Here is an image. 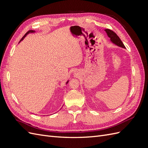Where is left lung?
Here are the masks:
<instances>
[{
    "label": "left lung",
    "mask_w": 148,
    "mask_h": 148,
    "mask_svg": "<svg viewBox=\"0 0 148 148\" xmlns=\"http://www.w3.org/2000/svg\"><path fill=\"white\" fill-rule=\"evenodd\" d=\"M104 30L106 32L107 36H108V37L110 38V41L112 42L115 44V45H117L119 47H121L122 48H125L124 44H123L122 41H121V39L119 38V37L117 35V34L114 33L113 31H112L109 29H106Z\"/></svg>",
    "instance_id": "obj_1"
}]
</instances>
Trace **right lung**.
Segmentation results:
<instances>
[{
	"label": "right lung",
	"instance_id": "right-lung-1",
	"mask_svg": "<svg viewBox=\"0 0 148 148\" xmlns=\"http://www.w3.org/2000/svg\"><path fill=\"white\" fill-rule=\"evenodd\" d=\"M34 32H35V31H33V30H29V31H28V32L26 33V34L24 35V36H23V38H22L21 39V40H20V42H21V41H22V40H23V39H24V38H25L26 36V35L28 34L29 33H34ZM69 80H68V81H67V82L66 83V84L68 83H69Z\"/></svg>",
	"mask_w": 148,
	"mask_h": 148
}]
</instances>
